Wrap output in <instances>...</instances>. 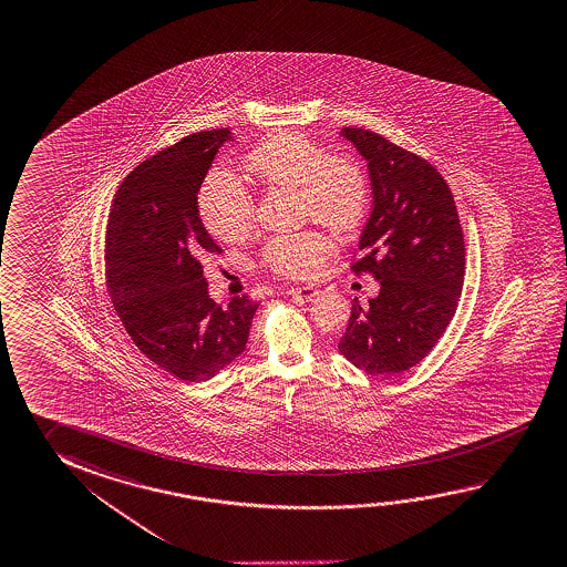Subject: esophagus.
Wrapping results in <instances>:
<instances>
[{
	"instance_id": "esophagus-1",
	"label": "esophagus",
	"mask_w": 567,
	"mask_h": 567,
	"mask_svg": "<svg viewBox=\"0 0 567 567\" xmlns=\"http://www.w3.org/2000/svg\"><path fill=\"white\" fill-rule=\"evenodd\" d=\"M288 295H292V297H298V298H307V300H312V298L318 297V295H320V288H316V287L290 288V290H288Z\"/></svg>"
}]
</instances>
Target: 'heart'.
I'll use <instances>...</instances> for the list:
<instances>
[{"label": "heart", "mask_w": 567, "mask_h": 567, "mask_svg": "<svg viewBox=\"0 0 567 567\" xmlns=\"http://www.w3.org/2000/svg\"><path fill=\"white\" fill-rule=\"evenodd\" d=\"M243 167L262 187L297 189L305 217L334 231H352L368 207V179L362 167L332 156L315 140L298 132H275L251 150ZM199 212L207 229L221 241L235 243L251 231L255 205L245 187L227 172H212L199 192ZM334 251V243L320 231L285 233L262 249L270 270L310 279Z\"/></svg>", "instance_id": "b5f03b06"}]
</instances>
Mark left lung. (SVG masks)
I'll use <instances>...</instances> for the list:
<instances>
[{
	"label": "left lung",
	"mask_w": 567,
	"mask_h": 567,
	"mask_svg": "<svg viewBox=\"0 0 567 567\" xmlns=\"http://www.w3.org/2000/svg\"><path fill=\"white\" fill-rule=\"evenodd\" d=\"M368 162L373 207L353 272H372L380 295L352 315L338 350L373 375L408 372L455 316L464 279V239L455 199L429 164L363 128H342Z\"/></svg>",
	"instance_id": "1"
}]
</instances>
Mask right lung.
I'll return each mask as SVG.
<instances>
[{
    "label": "right lung",
    "mask_w": 567,
    "mask_h": 567,
    "mask_svg": "<svg viewBox=\"0 0 567 567\" xmlns=\"http://www.w3.org/2000/svg\"><path fill=\"white\" fill-rule=\"evenodd\" d=\"M227 128L195 132L124 177L106 231V285L140 352L184 381H207L247 348L259 305L209 297L199 260L219 252L205 231L197 192Z\"/></svg>",
    "instance_id": "1"
}]
</instances>
